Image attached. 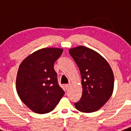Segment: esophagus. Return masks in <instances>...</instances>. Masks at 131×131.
Segmentation results:
<instances>
[{"mask_svg": "<svg viewBox=\"0 0 131 131\" xmlns=\"http://www.w3.org/2000/svg\"><path fill=\"white\" fill-rule=\"evenodd\" d=\"M70 86H71V84H65L66 90H69V88H70Z\"/></svg>", "mask_w": 131, "mask_h": 131, "instance_id": "34e87169", "label": "esophagus"}]
</instances>
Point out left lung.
I'll list each match as a JSON object with an SVG mask.
<instances>
[{
	"label": "left lung",
	"instance_id": "8db88e82",
	"mask_svg": "<svg viewBox=\"0 0 131 131\" xmlns=\"http://www.w3.org/2000/svg\"><path fill=\"white\" fill-rule=\"evenodd\" d=\"M80 70L82 93L74 103L82 113H93L105 105L113 94L114 74L107 60L93 49L83 46L69 49Z\"/></svg>",
	"mask_w": 131,
	"mask_h": 131
}]
</instances>
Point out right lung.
Segmentation results:
<instances>
[{"mask_svg":"<svg viewBox=\"0 0 131 131\" xmlns=\"http://www.w3.org/2000/svg\"><path fill=\"white\" fill-rule=\"evenodd\" d=\"M63 49L44 48L25 58L18 67L16 89L19 98L34 113L54 110L64 94L58 84L54 63Z\"/></svg>","mask_w":131,"mask_h":131,"instance_id":"obj_1","label":"right lung"}]
</instances>
